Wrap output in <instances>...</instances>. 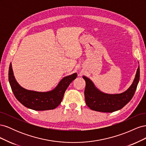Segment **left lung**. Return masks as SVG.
<instances>
[{"label":"left lung","instance_id":"1","mask_svg":"<svg viewBox=\"0 0 146 146\" xmlns=\"http://www.w3.org/2000/svg\"><path fill=\"white\" fill-rule=\"evenodd\" d=\"M86 82L85 98L87 106L92 110L112 113L122 108L133 98L139 80V66L130 88L121 94H110L99 91L90 78L83 76Z\"/></svg>","mask_w":146,"mask_h":146}]
</instances>
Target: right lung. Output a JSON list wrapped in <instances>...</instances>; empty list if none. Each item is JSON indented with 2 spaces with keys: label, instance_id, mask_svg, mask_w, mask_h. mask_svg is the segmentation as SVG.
<instances>
[{
  "label": "right lung",
  "instance_id": "obj_1",
  "mask_svg": "<svg viewBox=\"0 0 146 146\" xmlns=\"http://www.w3.org/2000/svg\"><path fill=\"white\" fill-rule=\"evenodd\" d=\"M77 76V73H74L64 77L52 91L38 92L26 90L19 85L13 74L11 63L8 71L10 85L15 98L25 107L36 111L53 110L58 107L62 101L66 89Z\"/></svg>",
  "mask_w": 146,
  "mask_h": 146
}]
</instances>
